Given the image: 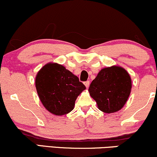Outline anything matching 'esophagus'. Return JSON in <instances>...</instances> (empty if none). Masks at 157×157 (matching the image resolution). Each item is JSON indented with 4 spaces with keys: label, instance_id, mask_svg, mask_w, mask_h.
Masks as SVG:
<instances>
[{
    "label": "esophagus",
    "instance_id": "34e87169",
    "mask_svg": "<svg viewBox=\"0 0 157 157\" xmlns=\"http://www.w3.org/2000/svg\"><path fill=\"white\" fill-rule=\"evenodd\" d=\"M84 85H85V86H86V87L87 88V89H88V88L89 87L90 82H89V81H86V82H84Z\"/></svg>",
    "mask_w": 157,
    "mask_h": 157
}]
</instances>
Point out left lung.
<instances>
[{"mask_svg": "<svg viewBox=\"0 0 157 157\" xmlns=\"http://www.w3.org/2000/svg\"><path fill=\"white\" fill-rule=\"evenodd\" d=\"M131 79L125 68L117 66L102 68L91 82L89 91L102 112L120 111L127 102L131 90Z\"/></svg>", "mask_w": 157, "mask_h": 157, "instance_id": "1", "label": "left lung"}]
</instances>
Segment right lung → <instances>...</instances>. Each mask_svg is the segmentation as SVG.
<instances>
[{"mask_svg":"<svg viewBox=\"0 0 157 157\" xmlns=\"http://www.w3.org/2000/svg\"><path fill=\"white\" fill-rule=\"evenodd\" d=\"M35 86L44 107L57 116L71 112L77 97L86 89L78 77L55 63H48L37 72Z\"/></svg>","mask_w":157,"mask_h":157,"instance_id":"1","label":"right lung"}]
</instances>
